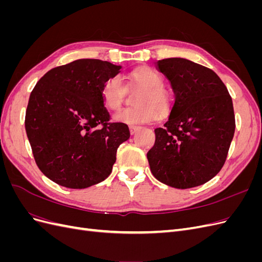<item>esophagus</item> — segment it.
<instances>
[{"label": "esophagus", "instance_id": "1", "mask_svg": "<svg viewBox=\"0 0 262 262\" xmlns=\"http://www.w3.org/2000/svg\"><path fill=\"white\" fill-rule=\"evenodd\" d=\"M129 129H130V133L133 136V134L137 133V131L140 129V126H138V125H130Z\"/></svg>", "mask_w": 262, "mask_h": 262}]
</instances>
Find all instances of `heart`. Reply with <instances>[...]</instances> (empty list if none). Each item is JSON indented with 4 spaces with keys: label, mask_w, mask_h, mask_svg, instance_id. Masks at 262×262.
I'll return each instance as SVG.
<instances>
[{
    "label": "heart",
    "mask_w": 262,
    "mask_h": 262,
    "mask_svg": "<svg viewBox=\"0 0 262 262\" xmlns=\"http://www.w3.org/2000/svg\"><path fill=\"white\" fill-rule=\"evenodd\" d=\"M128 78L131 85L142 90V93L137 96V107L124 109L115 115L116 121L126 124L149 123L155 120L158 113L165 115L168 112L170 99L164 89V78L161 74L149 68H141L130 72ZM100 94L104 106L110 112H118L126 95L122 77L114 75L108 78L102 85Z\"/></svg>",
    "instance_id": "obj_1"
}]
</instances>
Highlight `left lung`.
I'll use <instances>...</instances> for the list:
<instances>
[{
    "label": "left lung",
    "instance_id": "left-lung-1",
    "mask_svg": "<svg viewBox=\"0 0 262 262\" xmlns=\"http://www.w3.org/2000/svg\"><path fill=\"white\" fill-rule=\"evenodd\" d=\"M173 91L168 121L147 152L153 176L177 189L205 184L222 169L235 132L231 95L209 68L182 58L156 62Z\"/></svg>",
    "mask_w": 262,
    "mask_h": 262
}]
</instances>
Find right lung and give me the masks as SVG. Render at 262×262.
<instances>
[{"label": "right lung", "instance_id": "1", "mask_svg": "<svg viewBox=\"0 0 262 262\" xmlns=\"http://www.w3.org/2000/svg\"><path fill=\"white\" fill-rule=\"evenodd\" d=\"M120 66L80 59L48 71L31 92L25 129L35 162L60 186L84 189L105 180L129 126L110 122L101 87Z\"/></svg>", "mask_w": 262, "mask_h": 262}]
</instances>
